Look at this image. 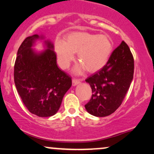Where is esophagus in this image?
Instances as JSON below:
<instances>
[{"mask_svg":"<svg viewBox=\"0 0 154 154\" xmlns=\"http://www.w3.org/2000/svg\"><path fill=\"white\" fill-rule=\"evenodd\" d=\"M80 83V81L78 80V79H72V86H75L79 85V84Z\"/></svg>","mask_w":154,"mask_h":154,"instance_id":"34e87169","label":"esophagus"}]
</instances>
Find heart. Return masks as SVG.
Here are the masks:
<instances>
[{"instance_id":"heart-1","label":"heart","mask_w":154,"mask_h":154,"mask_svg":"<svg viewBox=\"0 0 154 154\" xmlns=\"http://www.w3.org/2000/svg\"><path fill=\"white\" fill-rule=\"evenodd\" d=\"M112 49L113 44L108 36L87 32L69 33L65 36L64 41L57 39L55 42L58 63L62 69L69 66L77 53L80 64L74 69L76 74L85 69L90 73L100 70L107 64Z\"/></svg>"}]
</instances>
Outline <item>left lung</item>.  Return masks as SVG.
Returning a JSON list of instances; mask_svg holds the SVG:
<instances>
[{"label": "left lung", "mask_w": 154, "mask_h": 154, "mask_svg": "<svg viewBox=\"0 0 154 154\" xmlns=\"http://www.w3.org/2000/svg\"><path fill=\"white\" fill-rule=\"evenodd\" d=\"M134 75V58L122 42L112 53L105 66L86 79L92 89L91 100L85 106L89 114L105 117L121 105Z\"/></svg>", "instance_id": "1"}]
</instances>
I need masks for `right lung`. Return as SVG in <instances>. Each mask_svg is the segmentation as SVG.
<instances>
[{"label":"right lung","instance_id":"obj_1","mask_svg":"<svg viewBox=\"0 0 154 154\" xmlns=\"http://www.w3.org/2000/svg\"><path fill=\"white\" fill-rule=\"evenodd\" d=\"M43 41L45 50L32 48ZM17 92L29 111L38 117H50L58 111L72 79L57 65L54 46L38 34L28 36L17 51L14 67Z\"/></svg>","mask_w":154,"mask_h":154}]
</instances>
